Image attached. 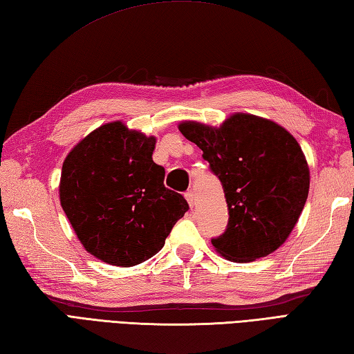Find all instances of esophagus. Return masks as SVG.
Wrapping results in <instances>:
<instances>
[{"label": "esophagus", "mask_w": 354, "mask_h": 354, "mask_svg": "<svg viewBox=\"0 0 354 354\" xmlns=\"http://www.w3.org/2000/svg\"><path fill=\"white\" fill-rule=\"evenodd\" d=\"M185 199H187V202H189L190 208H193L194 205H196V199H194V193L192 190L185 193Z\"/></svg>", "instance_id": "34e87169"}]
</instances>
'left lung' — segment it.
<instances>
[{
  "label": "left lung",
  "mask_w": 354,
  "mask_h": 354,
  "mask_svg": "<svg viewBox=\"0 0 354 354\" xmlns=\"http://www.w3.org/2000/svg\"><path fill=\"white\" fill-rule=\"evenodd\" d=\"M219 178L228 204V227L212 239L232 261H254L289 237L309 194L310 173L298 141L270 120L234 114L219 127L178 126Z\"/></svg>",
  "instance_id": "obj_1"
}]
</instances>
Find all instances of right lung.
<instances>
[{
    "mask_svg": "<svg viewBox=\"0 0 354 354\" xmlns=\"http://www.w3.org/2000/svg\"><path fill=\"white\" fill-rule=\"evenodd\" d=\"M155 142L112 122L64 161L61 205L85 250L108 265L129 268L153 257L189 209L183 194L165 189L164 167L152 160Z\"/></svg>",
    "mask_w": 354,
    "mask_h": 354,
    "instance_id": "1",
    "label": "right lung"
}]
</instances>
